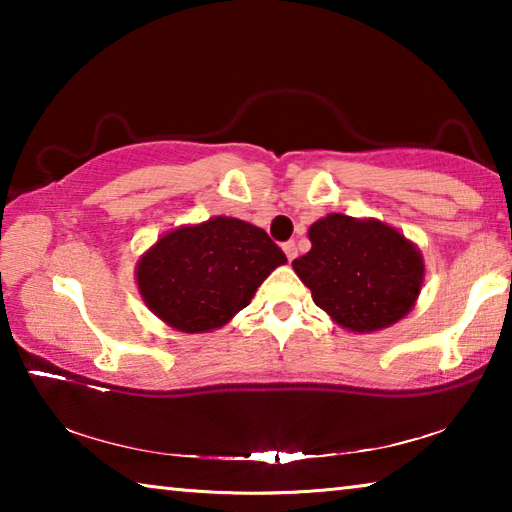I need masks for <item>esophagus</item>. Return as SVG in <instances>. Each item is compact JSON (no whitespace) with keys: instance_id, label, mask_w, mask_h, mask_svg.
Instances as JSON below:
<instances>
[{"instance_id":"1","label":"esophagus","mask_w":512,"mask_h":512,"mask_svg":"<svg viewBox=\"0 0 512 512\" xmlns=\"http://www.w3.org/2000/svg\"><path fill=\"white\" fill-rule=\"evenodd\" d=\"M282 248H284V253H287V257H289V262H291V259H293V257H296V255H298L296 241H287V244H284Z\"/></svg>"}]
</instances>
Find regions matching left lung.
I'll return each instance as SVG.
<instances>
[{
	"label": "left lung",
	"mask_w": 512,
	"mask_h": 512,
	"mask_svg": "<svg viewBox=\"0 0 512 512\" xmlns=\"http://www.w3.org/2000/svg\"><path fill=\"white\" fill-rule=\"evenodd\" d=\"M311 250L293 271L316 305L341 327L375 332L409 314L424 264L420 250L391 225L329 214L309 228Z\"/></svg>",
	"instance_id": "1"
}]
</instances>
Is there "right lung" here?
<instances>
[{
    "mask_svg": "<svg viewBox=\"0 0 512 512\" xmlns=\"http://www.w3.org/2000/svg\"><path fill=\"white\" fill-rule=\"evenodd\" d=\"M282 248L253 223L216 216L158 239L140 264L137 284L146 305L180 332H210L248 307Z\"/></svg>",
    "mask_w": 512,
    "mask_h": 512,
    "instance_id": "right-lung-1",
    "label": "right lung"
}]
</instances>
